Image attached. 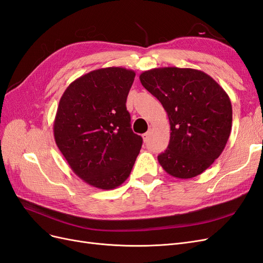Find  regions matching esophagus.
<instances>
[{
	"instance_id": "34e87169",
	"label": "esophagus",
	"mask_w": 263,
	"mask_h": 263,
	"mask_svg": "<svg viewBox=\"0 0 263 263\" xmlns=\"http://www.w3.org/2000/svg\"><path fill=\"white\" fill-rule=\"evenodd\" d=\"M151 133H152V130H151V129H148V131H147L146 133L142 134V138H143V141H144V142H147V140H148L149 136H151Z\"/></svg>"
}]
</instances>
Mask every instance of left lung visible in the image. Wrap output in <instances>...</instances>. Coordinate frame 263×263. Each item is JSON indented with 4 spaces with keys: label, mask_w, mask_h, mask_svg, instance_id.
<instances>
[{
    "label": "left lung",
    "mask_w": 263,
    "mask_h": 263,
    "mask_svg": "<svg viewBox=\"0 0 263 263\" xmlns=\"http://www.w3.org/2000/svg\"><path fill=\"white\" fill-rule=\"evenodd\" d=\"M140 81L170 120L171 139L157 160L167 174L192 178L218 159L230 136L231 102L204 71L164 67L142 72Z\"/></svg>",
    "instance_id": "left-lung-1"
}]
</instances>
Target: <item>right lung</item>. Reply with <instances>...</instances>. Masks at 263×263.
Here are the masks:
<instances>
[{
	"mask_svg": "<svg viewBox=\"0 0 263 263\" xmlns=\"http://www.w3.org/2000/svg\"><path fill=\"white\" fill-rule=\"evenodd\" d=\"M136 72L122 67L90 71L67 87L54 121L55 142L73 173L100 190L129 177L142 146L126 98Z\"/></svg>",
	"mask_w": 263,
	"mask_h": 263,
	"instance_id": "right-lung-1",
	"label": "right lung"
}]
</instances>
